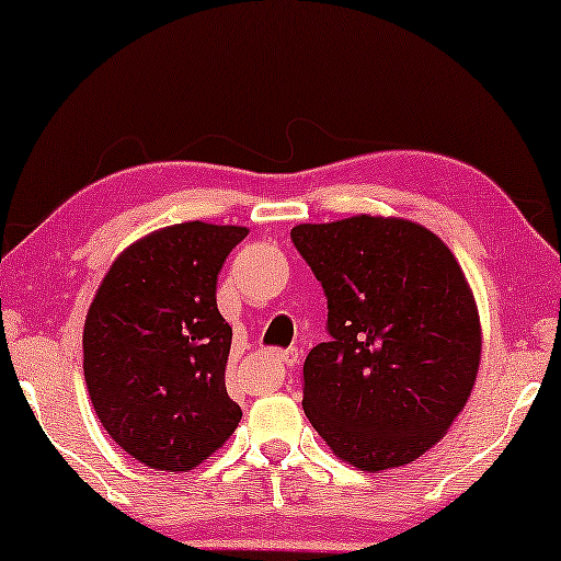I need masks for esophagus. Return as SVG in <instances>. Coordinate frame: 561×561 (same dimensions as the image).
<instances>
[{
	"label": "esophagus",
	"mask_w": 561,
	"mask_h": 561,
	"mask_svg": "<svg viewBox=\"0 0 561 561\" xmlns=\"http://www.w3.org/2000/svg\"><path fill=\"white\" fill-rule=\"evenodd\" d=\"M298 355H301L298 350H286V352H275V359H278V363H283L286 367H294L298 363Z\"/></svg>",
	"instance_id": "1"
}]
</instances>
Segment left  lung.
I'll return each instance as SVG.
<instances>
[{"instance_id":"obj_1","label":"left lung","mask_w":561,"mask_h":561,"mask_svg":"<svg viewBox=\"0 0 561 561\" xmlns=\"http://www.w3.org/2000/svg\"><path fill=\"white\" fill-rule=\"evenodd\" d=\"M290 240L327 296V332L304 363V411L367 472L411 465L447 434L480 367L478 304L434 232L398 217L298 225Z\"/></svg>"}]
</instances>
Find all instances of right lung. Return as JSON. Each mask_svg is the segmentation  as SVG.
Here are the masks:
<instances>
[{
	"label": "right lung",
	"mask_w": 561,
	"mask_h": 561,
	"mask_svg": "<svg viewBox=\"0 0 561 561\" xmlns=\"http://www.w3.org/2000/svg\"><path fill=\"white\" fill-rule=\"evenodd\" d=\"M248 227L183 221L129 244L83 324V378L106 434L137 462L188 472L240 424L225 370L232 327L217 275Z\"/></svg>",
	"instance_id": "1"
}]
</instances>
